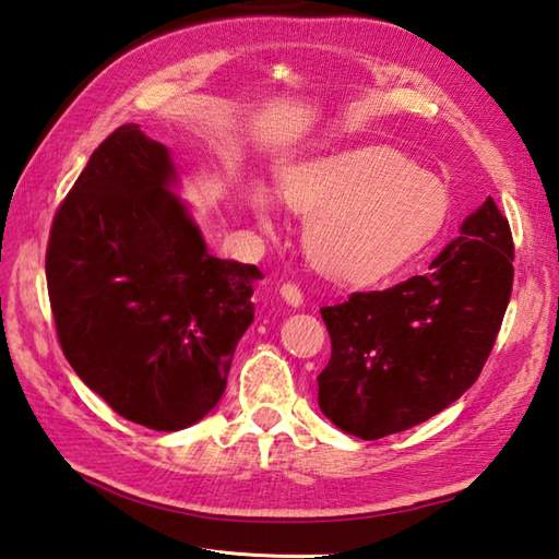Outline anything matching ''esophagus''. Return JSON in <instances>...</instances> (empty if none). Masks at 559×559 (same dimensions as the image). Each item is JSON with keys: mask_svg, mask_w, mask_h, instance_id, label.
Returning <instances> with one entry per match:
<instances>
[{"mask_svg": "<svg viewBox=\"0 0 559 559\" xmlns=\"http://www.w3.org/2000/svg\"><path fill=\"white\" fill-rule=\"evenodd\" d=\"M280 296L284 301H287L292 308H299L304 304V294L301 289L296 287V284H282L280 287Z\"/></svg>", "mask_w": 559, "mask_h": 559, "instance_id": "esophagus-1", "label": "esophagus"}]
</instances>
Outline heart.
Instances as JSON below:
<instances>
[{"instance_id": "1", "label": "heart", "mask_w": 559, "mask_h": 559, "mask_svg": "<svg viewBox=\"0 0 559 559\" xmlns=\"http://www.w3.org/2000/svg\"><path fill=\"white\" fill-rule=\"evenodd\" d=\"M287 205L306 217L308 260L342 284L394 275L438 237L450 215V189L390 147H354L294 167L282 181ZM263 231L275 227V198L251 193Z\"/></svg>"}]
</instances>
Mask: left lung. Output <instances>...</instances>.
I'll return each mask as SVG.
<instances>
[{"label": "left lung", "instance_id": "obj_1", "mask_svg": "<svg viewBox=\"0 0 559 559\" xmlns=\"http://www.w3.org/2000/svg\"><path fill=\"white\" fill-rule=\"evenodd\" d=\"M426 275L320 308L332 356L318 406L334 426L378 440L444 412L480 376L510 304V222L488 195Z\"/></svg>", "mask_w": 559, "mask_h": 559}]
</instances>
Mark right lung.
<instances>
[{
	"mask_svg": "<svg viewBox=\"0 0 559 559\" xmlns=\"http://www.w3.org/2000/svg\"><path fill=\"white\" fill-rule=\"evenodd\" d=\"M179 186L169 147L123 123L61 203L45 260L71 368L119 416L165 432L217 406L263 277L210 255Z\"/></svg>",
	"mask_w": 559,
	"mask_h": 559,
	"instance_id": "right-lung-1",
	"label": "right lung"
}]
</instances>
